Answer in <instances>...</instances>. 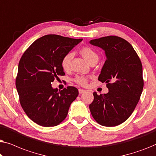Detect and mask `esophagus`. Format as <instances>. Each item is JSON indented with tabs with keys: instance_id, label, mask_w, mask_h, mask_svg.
Returning a JSON list of instances; mask_svg holds the SVG:
<instances>
[{
	"instance_id": "1",
	"label": "esophagus",
	"mask_w": 156,
	"mask_h": 156,
	"mask_svg": "<svg viewBox=\"0 0 156 156\" xmlns=\"http://www.w3.org/2000/svg\"><path fill=\"white\" fill-rule=\"evenodd\" d=\"M85 91H86L84 90V89H79V93H80V94H82L84 93Z\"/></svg>"
}]
</instances>
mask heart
Returning a JSON list of instances; mask_svg holds the SVG:
<instances>
[{
  "mask_svg": "<svg viewBox=\"0 0 156 156\" xmlns=\"http://www.w3.org/2000/svg\"><path fill=\"white\" fill-rule=\"evenodd\" d=\"M80 52L82 56L84 57V58L87 61H88L89 62H90L93 59H98L97 53L92 48H89V47H84V48H82L80 50ZM73 57L74 53L72 52H69L64 55L61 60V66L64 70H68L69 69ZM74 81L76 84L82 85V86H85L87 84V78L84 76H76L74 78Z\"/></svg>",
  "mask_w": 156,
  "mask_h": 156,
  "instance_id": "1",
  "label": "heart"
}]
</instances>
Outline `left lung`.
<instances>
[{
    "label": "left lung",
    "instance_id": "8db88e82",
    "mask_svg": "<svg viewBox=\"0 0 156 156\" xmlns=\"http://www.w3.org/2000/svg\"><path fill=\"white\" fill-rule=\"evenodd\" d=\"M89 42L105 51L106 60L98 80L108 89L107 94L93 93L89 109L100 125L116 126L129 118L140 99L144 84L141 62L131 44L118 36Z\"/></svg>",
    "mask_w": 156,
    "mask_h": 156
}]
</instances>
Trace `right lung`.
I'll use <instances>...</instances> for the list:
<instances>
[{
    "mask_svg": "<svg viewBox=\"0 0 156 156\" xmlns=\"http://www.w3.org/2000/svg\"><path fill=\"white\" fill-rule=\"evenodd\" d=\"M82 40L47 35L36 40L21 57L16 86L23 109L37 124L44 127L59 125L77 97L76 87L69 86L58 91L51 83L65 75L62 58Z\"/></svg>",
    "mask_w": 156,
    "mask_h": 156,
    "instance_id": "add662e5",
    "label": "right lung"
}]
</instances>
